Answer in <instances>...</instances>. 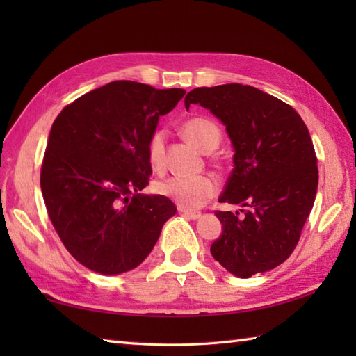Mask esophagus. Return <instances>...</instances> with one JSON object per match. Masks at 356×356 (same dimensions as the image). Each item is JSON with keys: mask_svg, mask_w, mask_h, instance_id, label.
Instances as JSON below:
<instances>
[{"mask_svg": "<svg viewBox=\"0 0 356 356\" xmlns=\"http://www.w3.org/2000/svg\"><path fill=\"white\" fill-rule=\"evenodd\" d=\"M179 213L184 214L188 218H193V220H195V218L200 217L199 211H191V209H185V208H179Z\"/></svg>", "mask_w": 356, "mask_h": 356, "instance_id": "1", "label": "esophagus"}]
</instances>
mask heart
Masks as SVG:
<instances>
[{
	"mask_svg": "<svg viewBox=\"0 0 356 356\" xmlns=\"http://www.w3.org/2000/svg\"><path fill=\"white\" fill-rule=\"evenodd\" d=\"M182 133L199 149L209 153L218 147L222 140V130L208 118H191L184 122ZM148 161L151 168L156 171L165 166V131L156 130L148 140ZM156 191L177 203L182 208H199L214 197L217 193V182L214 177L203 176L185 177L171 176L156 185Z\"/></svg>",
	"mask_w": 356,
	"mask_h": 356,
	"instance_id": "1",
	"label": "heart"
}]
</instances>
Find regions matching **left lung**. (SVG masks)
Segmentation results:
<instances>
[{"label":"left lung","instance_id":"obj_1","mask_svg":"<svg viewBox=\"0 0 356 356\" xmlns=\"http://www.w3.org/2000/svg\"><path fill=\"white\" fill-rule=\"evenodd\" d=\"M199 104L226 125L234 170L216 211L223 229L211 254L231 274L249 278L289 259L315 202L318 166L311 134L289 104L243 84L199 87L185 107Z\"/></svg>","mask_w":356,"mask_h":356}]
</instances>
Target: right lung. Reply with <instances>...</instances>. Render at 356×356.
<instances>
[{"instance_id": "right-lung-1", "label": "right lung", "mask_w": 356, "mask_h": 356, "mask_svg": "<svg viewBox=\"0 0 356 356\" xmlns=\"http://www.w3.org/2000/svg\"><path fill=\"white\" fill-rule=\"evenodd\" d=\"M185 90L113 81L67 105L51 125L41 166V191L65 249L104 275L147 259L163 223L176 214L148 185V140L159 118Z\"/></svg>"}]
</instances>
